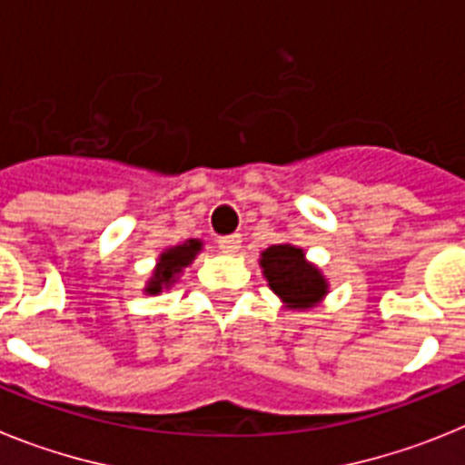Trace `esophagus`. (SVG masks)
Segmentation results:
<instances>
[{
    "instance_id": "34e87169",
    "label": "esophagus",
    "mask_w": 465,
    "mask_h": 465,
    "mask_svg": "<svg viewBox=\"0 0 465 465\" xmlns=\"http://www.w3.org/2000/svg\"><path fill=\"white\" fill-rule=\"evenodd\" d=\"M217 245H220L222 252H236L241 248V236L232 233V236H220L217 238Z\"/></svg>"
}]
</instances>
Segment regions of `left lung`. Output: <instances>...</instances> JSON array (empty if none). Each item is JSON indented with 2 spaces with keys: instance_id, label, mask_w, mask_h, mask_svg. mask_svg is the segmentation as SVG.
Here are the masks:
<instances>
[{
  "instance_id": "1",
  "label": "left lung",
  "mask_w": 465,
  "mask_h": 465,
  "mask_svg": "<svg viewBox=\"0 0 465 465\" xmlns=\"http://www.w3.org/2000/svg\"><path fill=\"white\" fill-rule=\"evenodd\" d=\"M262 269L273 292L292 309H309L328 292L325 278L304 260V250L294 245H272L262 252Z\"/></svg>"
}]
</instances>
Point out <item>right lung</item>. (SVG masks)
Listing matches in <instances>:
<instances>
[{
    "label": "right lung",
    "instance_id": "1",
    "mask_svg": "<svg viewBox=\"0 0 465 465\" xmlns=\"http://www.w3.org/2000/svg\"><path fill=\"white\" fill-rule=\"evenodd\" d=\"M201 250V241H187V243L177 245V248L165 250L161 255L159 266H156L154 278L149 281L147 292L156 294L161 292V288H168L173 281H175V273H180L189 262L193 260V255Z\"/></svg>",
    "mask_w": 465,
    "mask_h": 465
}]
</instances>
